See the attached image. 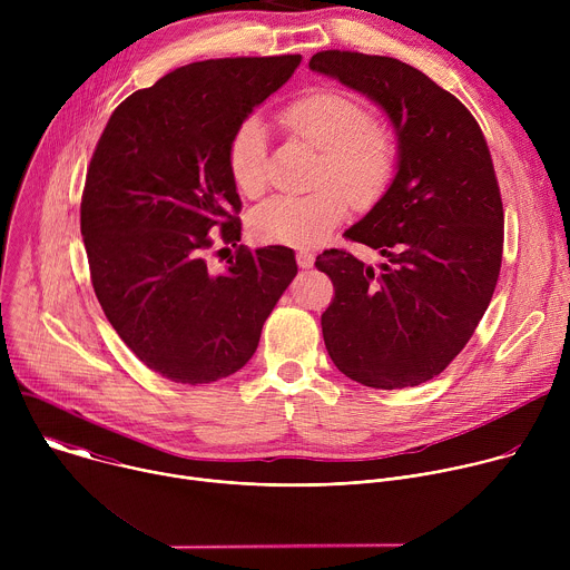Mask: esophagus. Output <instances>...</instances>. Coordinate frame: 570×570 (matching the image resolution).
Here are the masks:
<instances>
[{
  "label": "esophagus",
  "instance_id": "esophagus-1",
  "mask_svg": "<svg viewBox=\"0 0 570 570\" xmlns=\"http://www.w3.org/2000/svg\"><path fill=\"white\" fill-rule=\"evenodd\" d=\"M297 266L299 268H311L313 266V255L306 253V250H299L297 253Z\"/></svg>",
  "mask_w": 570,
  "mask_h": 570
}]
</instances>
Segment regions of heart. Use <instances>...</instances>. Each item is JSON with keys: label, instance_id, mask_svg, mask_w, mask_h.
<instances>
[{"label": "heart", "instance_id": "heart-1", "mask_svg": "<svg viewBox=\"0 0 570 570\" xmlns=\"http://www.w3.org/2000/svg\"><path fill=\"white\" fill-rule=\"evenodd\" d=\"M291 137L320 153L313 189L306 196H273L250 216L253 234L264 243L308 248L327 238L350 212L372 207L390 187L396 169V139L372 121L370 110L334 90H315L282 110ZM268 144L257 117L243 119L227 144V171L238 194L257 198L268 176Z\"/></svg>", "mask_w": 570, "mask_h": 570}]
</instances>
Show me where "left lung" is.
Instances as JSON below:
<instances>
[{
	"label": "left lung",
	"mask_w": 570,
	"mask_h": 570,
	"mask_svg": "<svg viewBox=\"0 0 570 570\" xmlns=\"http://www.w3.org/2000/svg\"><path fill=\"white\" fill-rule=\"evenodd\" d=\"M308 67L376 101L399 141L390 189L345 232L387 264L374 271L343 248L315 259L334 284L324 345L356 383L415 387L464 350L499 282L503 203L490 146L462 101L396 58L327 49Z\"/></svg>",
	"instance_id": "8db88e82"
}]
</instances>
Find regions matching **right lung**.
I'll use <instances>...</instances> for the list:
<instances>
[{"mask_svg":"<svg viewBox=\"0 0 570 570\" xmlns=\"http://www.w3.org/2000/svg\"><path fill=\"white\" fill-rule=\"evenodd\" d=\"M302 56L216 58L161 76L121 101L92 153L80 234L97 299L130 352L176 383H212L246 365L297 275L286 246H237L208 273L214 242L240 240L227 144Z\"/></svg>","mask_w":570,"mask_h":570,"instance_id":"add662e5","label":"right lung"}]
</instances>
